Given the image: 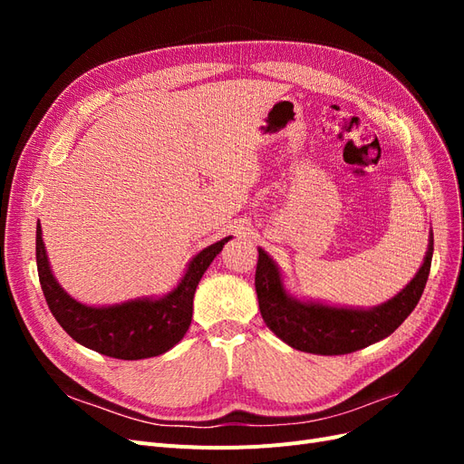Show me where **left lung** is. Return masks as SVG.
Returning a JSON list of instances; mask_svg holds the SVG:
<instances>
[{
	"instance_id": "8db88e82",
	"label": "left lung",
	"mask_w": 464,
	"mask_h": 464,
	"mask_svg": "<svg viewBox=\"0 0 464 464\" xmlns=\"http://www.w3.org/2000/svg\"><path fill=\"white\" fill-rule=\"evenodd\" d=\"M256 290L261 317L280 341L302 353L321 356H341L356 353L383 341L412 314L426 288L433 234L430 230L428 251L414 278L391 300L373 307L333 305L317 300H302L285 286V276L276 261L257 247Z\"/></svg>"
}]
</instances>
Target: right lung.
Listing matches in <instances>:
<instances>
[{
  "label": "right lung",
  "instance_id": "add662e5",
  "mask_svg": "<svg viewBox=\"0 0 464 464\" xmlns=\"http://www.w3.org/2000/svg\"><path fill=\"white\" fill-rule=\"evenodd\" d=\"M232 236L210 244L193 256L178 285L164 296H143L111 305H87L62 288L53 276L36 227V265L42 292L55 321L79 344L118 360H143L160 356L174 348L189 329L193 296L208 265Z\"/></svg>",
  "mask_w": 464,
  "mask_h": 464
}]
</instances>
